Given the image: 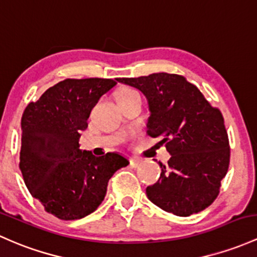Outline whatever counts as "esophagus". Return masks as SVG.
Instances as JSON below:
<instances>
[{
  "mask_svg": "<svg viewBox=\"0 0 257 257\" xmlns=\"http://www.w3.org/2000/svg\"><path fill=\"white\" fill-rule=\"evenodd\" d=\"M128 161H130V164L132 165V167H139V165L141 164V163H142V161H141L140 158H135V157H132V158H128Z\"/></svg>",
  "mask_w": 257,
  "mask_h": 257,
  "instance_id": "1",
  "label": "esophagus"
}]
</instances>
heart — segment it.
<instances>
[{
	"instance_id": "heart-1",
	"label": "heart",
	"mask_w": 257,
	"mask_h": 257,
	"mask_svg": "<svg viewBox=\"0 0 257 257\" xmlns=\"http://www.w3.org/2000/svg\"><path fill=\"white\" fill-rule=\"evenodd\" d=\"M134 94H139V93L134 89H122L121 92H118L117 100H120V99H123V98H127V96H131Z\"/></svg>"
}]
</instances>
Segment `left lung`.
<instances>
[{"label":"left lung","instance_id":"left-lung-1","mask_svg":"<svg viewBox=\"0 0 257 257\" xmlns=\"http://www.w3.org/2000/svg\"><path fill=\"white\" fill-rule=\"evenodd\" d=\"M140 89L150 105L148 136L162 139L172 154L161 164V178L146 189L154 205L179 217L191 216L213 203L229 168L230 147L224 118L184 76L152 73L116 78Z\"/></svg>","mask_w":257,"mask_h":257}]
</instances>
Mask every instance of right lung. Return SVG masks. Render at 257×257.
Returning <instances> with one entry per match:
<instances>
[{"instance_id": "right-lung-1", "label": "right lung", "mask_w": 257, "mask_h": 257, "mask_svg": "<svg viewBox=\"0 0 257 257\" xmlns=\"http://www.w3.org/2000/svg\"><path fill=\"white\" fill-rule=\"evenodd\" d=\"M115 84L110 78H67L24 110L19 169L30 195L60 219H81L94 212L109 179L128 164L117 153L95 157L79 150L90 111Z\"/></svg>"}]
</instances>
